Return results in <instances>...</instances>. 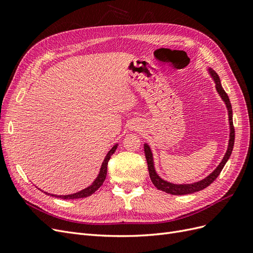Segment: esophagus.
<instances>
[{
	"mask_svg": "<svg viewBox=\"0 0 253 253\" xmlns=\"http://www.w3.org/2000/svg\"><path fill=\"white\" fill-rule=\"evenodd\" d=\"M130 128H131V129H133V130H137V129H140L139 125H137V124H133V125H131V126H130Z\"/></svg>",
	"mask_w": 253,
	"mask_h": 253,
	"instance_id": "1",
	"label": "esophagus"
}]
</instances>
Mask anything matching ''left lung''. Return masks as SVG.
Returning <instances> with one entry per match:
<instances>
[{"mask_svg": "<svg viewBox=\"0 0 253 253\" xmlns=\"http://www.w3.org/2000/svg\"><path fill=\"white\" fill-rule=\"evenodd\" d=\"M209 74L212 78L213 82H215V87L216 90L218 92L219 96L221 97V99L223 100L224 105L228 109V114H229V125H230V135H229V143H228V148H226V152L224 154V156L222 160L220 161V164L218 167L213 170L210 175H207L205 178L199 180V182L196 183H191V184H174L170 183L168 180H165L164 178H161L158 173L155 170V166H154V156H153V152L151 150V146L147 143H144V153H145V158L147 161V167H148V173H150V177L152 179L153 184L155 185L157 189L165 191L167 193L174 194V196H182V194H190L193 192H197L200 190H203L206 187H209L213 180H215L220 172L222 171L224 165L226 164V161L229 160L232 151H233V146H234V139H235V130H234V126H233V112H232V106L229 99V96L226 95L224 92V89L221 85V82H220V78L217 75L215 70H212L211 68L209 67Z\"/></svg>", "mask_w": 253, "mask_h": 253, "instance_id": "left-lung-1", "label": "left lung"}]
</instances>
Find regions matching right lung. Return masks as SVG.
Returning a JSON list of instances; mask_svg holds the SVG:
<instances>
[{
	"instance_id": "add662e5",
	"label": "right lung",
	"mask_w": 253,
	"mask_h": 253,
	"mask_svg": "<svg viewBox=\"0 0 253 253\" xmlns=\"http://www.w3.org/2000/svg\"><path fill=\"white\" fill-rule=\"evenodd\" d=\"M118 143H116L111 150H110L107 154V156L105 157V159H103L102 164H101V167H100V170H99V173L98 175H97V177L95 178L94 182L92 183V185H89L88 187H86V188H84L80 191H78L76 193H73V194H66V196H57V194H51V193H48V192H44L46 194H50V196L52 197H55V198H60V199H64V200H74V199H81V198H86V197H89L92 196V194L96 191L98 190L100 188V186L103 184V182H105L106 179V176H107V167H108V163L110 158H111L112 155L114 154V152L116 151V148H118Z\"/></svg>"
}]
</instances>
